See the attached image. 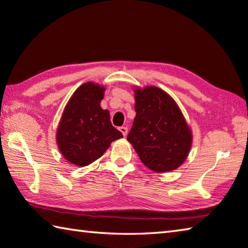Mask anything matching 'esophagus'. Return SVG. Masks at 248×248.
I'll list each match as a JSON object with an SVG mask.
<instances>
[{"label":"esophagus","mask_w":248,"mask_h":248,"mask_svg":"<svg viewBox=\"0 0 248 248\" xmlns=\"http://www.w3.org/2000/svg\"><path fill=\"white\" fill-rule=\"evenodd\" d=\"M119 131L124 134V137H125V136H127V133H128V128L127 127H120Z\"/></svg>","instance_id":"esophagus-1"}]
</instances>
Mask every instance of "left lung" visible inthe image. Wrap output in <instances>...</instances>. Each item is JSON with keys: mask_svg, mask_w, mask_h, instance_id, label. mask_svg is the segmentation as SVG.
<instances>
[{"mask_svg": "<svg viewBox=\"0 0 248 248\" xmlns=\"http://www.w3.org/2000/svg\"><path fill=\"white\" fill-rule=\"evenodd\" d=\"M134 118L128 141L147 168L169 172L181 166L191 151L193 136L181 109L157 87L134 88Z\"/></svg>", "mask_w": 248, "mask_h": 248, "instance_id": "left-lung-1", "label": "left lung"}]
</instances>
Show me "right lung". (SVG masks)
Masks as SVG:
<instances>
[{"label": "right lung", "mask_w": 248, "mask_h": 248, "mask_svg": "<svg viewBox=\"0 0 248 248\" xmlns=\"http://www.w3.org/2000/svg\"><path fill=\"white\" fill-rule=\"evenodd\" d=\"M105 87L85 82L67 103L56 131L61 154L70 164L84 167L104 154L123 133L112 127L110 115L101 107Z\"/></svg>", "instance_id": "add662e5"}]
</instances>
